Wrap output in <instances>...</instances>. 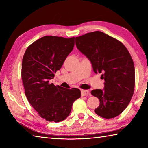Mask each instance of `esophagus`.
<instances>
[{
	"label": "esophagus",
	"mask_w": 148,
	"mask_h": 148,
	"mask_svg": "<svg viewBox=\"0 0 148 148\" xmlns=\"http://www.w3.org/2000/svg\"><path fill=\"white\" fill-rule=\"evenodd\" d=\"M88 95H90V92L88 90H81V95L82 96H86Z\"/></svg>",
	"instance_id": "34e87169"
}]
</instances>
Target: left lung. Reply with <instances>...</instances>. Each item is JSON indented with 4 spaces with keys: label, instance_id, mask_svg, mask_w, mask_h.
Segmentation results:
<instances>
[{
    "label": "left lung",
    "instance_id": "left-lung-1",
    "mask_svg": "<svg viewBox=\"0 0 148 148\" xmlns=\"http://www.w3.org/2000/svg\"><path fill=\"white\" fill-rule=\"evenodd\" d=\"M76 45L91 61L93 71L102 73L105 80L104 89L91 92L100 100L95 112L103 118L116 117L126 109L134 94L136 77L130 53L119 40L100 31L76 37Z\"/></svg>",
    "mask_w": 148,
    "mask_h": 148
}]
</instances>
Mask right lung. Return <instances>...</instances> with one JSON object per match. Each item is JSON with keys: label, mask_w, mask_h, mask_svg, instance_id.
Listing matches in <instances>:
<instances>
[{"label": "right lung", "mask_w": 148, "mask_h": 148, "mask_svg": "<svg viewBox=\"0 0 148 148\" xmlns=\"http://www.w3.org/2000/svg\"><path fill=\"white\" fill-rule=\"evenodd\" d=\"M75 37L44 36L26 49L21 65V79L25 95L40 117L58 123L70 114L81 91L55 86L49 81L61 69L74 46Z\"/></svg>", "instance_id": "1"}]
</instances>
